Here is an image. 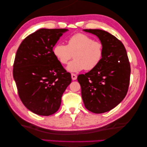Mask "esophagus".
Instances as JSON below:
<instances>
[{"label":"esophagus","mask_w":147,"mask_h":147,"mask_svg":"<svg viewBox=\"0 0 147 147\" xmlns=\"http://www.w3.org/2000/svg\"><path fill=\"white\" fill-rule=\"evenodd\" d=\"M71 78L73 80H76L77 79V75L74 73L71 74Z\"/></svg>","instance_id":"34e87169"}]
</instances>
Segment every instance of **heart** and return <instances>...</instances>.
Here are the masks:
<instances>
[{"label":"heart","instance_id":"heart-1","mask_svg":"<svg viewBox=\"0 0 147 147\" xmlns=\"http://www.w3.org/2000/svg\"><path fill=\"white\" fill-rule=\"evenodd\" d=\"M104 47L100 41L84 33H76L67 40V44L57 43L53 49V54L62 64H66L70 72H79L83 69L92 70L97 66L104 55Z\"/></svg>","mask_w":147,"mask_h":147}]
</instances>
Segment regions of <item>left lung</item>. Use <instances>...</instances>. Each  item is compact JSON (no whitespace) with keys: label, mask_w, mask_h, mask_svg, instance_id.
<instances>
[{"label":"left lung","mask_w":147,"mask_h":147,"mask_svg":"<svg viewBox=\"0 0 147 147\" xmlns=\"http://www.w3.org/2000/svg\"><path fill=\"white\" fill-rule=\"evenodd\" d=\"M84 31L97 36L104 51L97 66L79 74L77 80L86 109L104 113L116 107L127 94L131 74L129 59L123 43L111 33L97 29Z\"/></svg>","instance_id":"left-lung-1"}]
</instances>
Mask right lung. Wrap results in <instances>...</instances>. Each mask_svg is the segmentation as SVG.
<instances>
[{
  "instance_id": "1",
  "label": "right lung",
  "mask_w": 147,
  "mask_h": 147,
  "mask_svg": "<svg viewBox=\"0 0 147 147\" xmlns=\"http://www.w3.org/2000/svg\"><path fill=\"white\" fill-rule=\"evenodd\" d=\"M67 29L36 31L24 38L16 52L13 77L20 98L33 113L52 115L61 104L71 82L69 73L53 54V47Z\"/></svg>"
}]
</instances>
